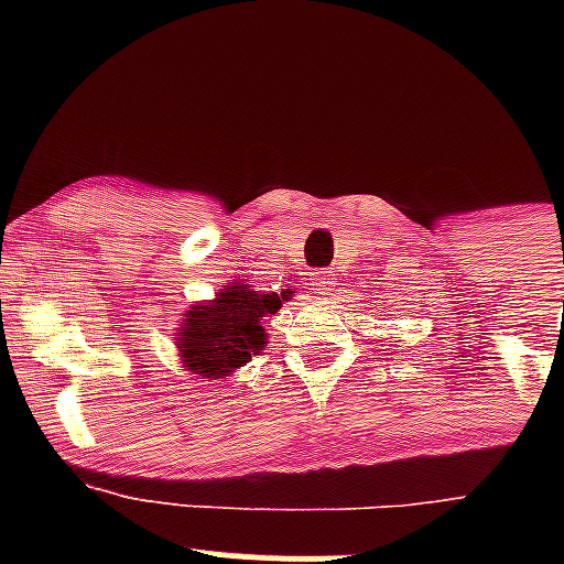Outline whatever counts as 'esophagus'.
<instances>
[{
    "label": "esophagus",
    "mask_w": 564,
    "mask_h": 564,
    "mask_svg": "<svg viewBox=\"0 0 564 564\" xmlns=\"http://www.w3.org/2000/svg\"><path fill=\"white\" fill-rule=\"evenodd\" d=\"M310 286H313L315 294H328V291H332V286H334L332 270H326V268L315 270L313 278H310Z\"/></svg>",
    "instance_id": "obj_1"
}]
</instances>
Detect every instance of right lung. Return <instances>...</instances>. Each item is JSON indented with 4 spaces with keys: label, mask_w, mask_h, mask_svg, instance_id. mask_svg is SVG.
<instances>
[{
    "label": "right lung",
    "mask_w": 564,
    "mask_h": 564,
    "mask_svg": "<svg viewBox=\"0 0 564 564\" xmlns=\"http://www.w3.org/2000/svg\"><path fill=\"white\" fill-rule=\"evenodd\" d=\"M286 294H257L246 283L219 291L209 304L187 310L177 345L185 366L200 377L219 379L232 368L249 364L251 355L264 347L262 318L273 315Z\"/></svg>",
    "instance_id": "add662e5"
}]
</instances>
